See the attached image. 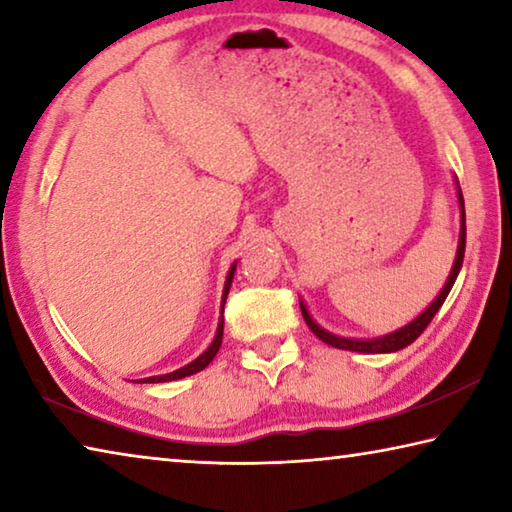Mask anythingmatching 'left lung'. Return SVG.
I'll return each mask as SVG.
<instances>
[{
  "label": "left lung",
  "instance_id": "8db88e82",
  "mask_svg": "<svg viewBox=\"0 0 512 512\" xmlns=\"http://www.w3.org/2000/svg\"><path fill=\"white\" fill-rule=\"evenodd\" d=\"M458 203H461V239H458V250H456V262H454V268L452 273H449V280L445 284V289L440 291V296L431 302V307L424 311V314H420L418 318L413 320V323H409L402 329H397V332L388 334V336H381V339H375V341H357V339H343V336H334L325 332L323 327H318L314 323V318L309 316V311L305 309V305L300 302V309H302V318H305V323L309 325L311 332H314L320 341H325L327 345H334V348L339 350H352V352H368V354H381V352H395V350H402L406 348V345H411L418 336L427 329V325L433 320V316L438 314V309L443 307L445 298L449 296V291H452L454 282H456V275L458 271H461L463 266V257H465V203H463V194L461 189H458Z\"/></svg>",
  "mask_w": 512,
  "mask_h": 512
}]
</instances>
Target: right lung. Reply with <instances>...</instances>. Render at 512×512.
I'll list each match as a JSON object with an SVG mask.
<instances>
[{
	"label": "right lung",
	"instance_id": "right-lung-1",
	"mask_svg": "<svg viewBox=\"0 0 512 512\" xmlns=\"http://www.w3.org/2000/svg\"><path fill=\"white\" fill-rule=\"evenodd\" d=\"M235 268H237V264H232V268H230V273H228V280H225V289H223V305H225V298H228V291H230V284H232V277H235ZM221 341H223V318L219 320V329H216V336H214V341H212V345L210 348H207L201 357H198L196 361H192V363H187L185 368H178V370H173V372H169V375H160V377H149V379H142V381H146V384H162V381H173V379H183V377H189V375H194V372H201L203 368H207L210 366V361L216 357V352H219V348H221Z\"/></svg>",
	"mask_w": 512,
	"mask_h": 512
}]
</instances>
